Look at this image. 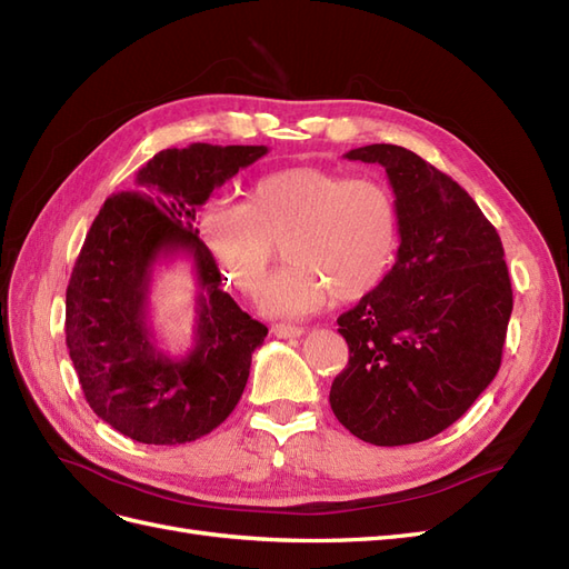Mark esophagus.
I'll use <instances>...</instances> for the list:
<instances>
[{"label": "esophagus", "instance_id": "esophagus-1", "mask_svg": "<svg viewBox=\"0 0 569 569\" xmlns=\"http://www.w3.org/2000/svg\"><path fill=\"white\" fill-rule=\"evenodd\" d=\"M306 330L303 327H297V325H287V322H278L272 325V335L280 337V339H289V337H301Z\"/></svg>", "mask_w": 569, "mask_h": 569}]
</instances>
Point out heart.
<instances>
[{"label":"heart","mask_w":569,"mask_h":569,"mask_svg":"<svg viewBox=\"0 0 569 569\" xmlns=\"http://www.w3.org/2000/svg\"><path fill=\"white\" fill-rule=\"evenodd\" d=\"M201 234L230 282L256 297L284 244L291 263L261 306L270 316H311L337 299L370 297L387 280L401 247V209L372 176L297 166L256 180L247 201L211 206Z\"/></svg>","instance_id":"heart-1"}]
</instances>
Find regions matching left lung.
<instances>
[{
  "instance_id": "8db88e82",
  "label": "left lung",
  "mask_w": 569,
  "mask_h": 569,
  "mask_svg": "<svg viewBox=\"0 0 569 569\" xmlns=\"http://www.w3.org/2000/svg\"><path fill=\"white\" fill-rule=\"evenodd\" d=\"M380 163L401 209L387 280L337 318L349 366L332 382L337 420L375 446L432 439L501 368L512 287L496 228L432 163L396 144L351 149Z\"/></svg>"
}]
</instances>
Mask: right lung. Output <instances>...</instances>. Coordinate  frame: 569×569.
<instances>
[{"label": "right lung", "mask_w": 569, "mask_h": 569, "mask_svg": "<svg viewBox=\"0 0 569 569\" xmlns=\"http://www.w3.org/2000/svg\"><path fill=\"white\" fill-rule=\"evenodd\" d=\"M266 153L201 142L163 149L137 173L132 192L104 201L84 237L66 289V347L90 408L132 441L201 439L242 399L268 327L220 289L194 220L216 187ZM178 250L193 256L200 284L196 349L180 361L156 349L146 325L152 263Z\"/></svg>", "instance_id": "1"}]
</instances>
